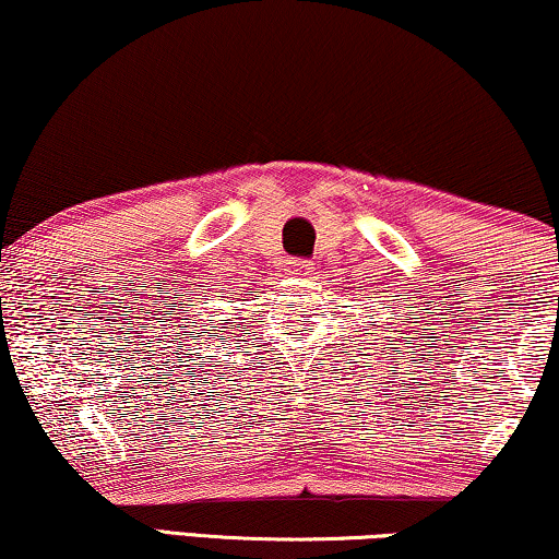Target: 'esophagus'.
<instances>
[{
	"mask_svg": "<svg viewBox=\"0 0 559 559\" xmlns=\"http://www.w3.org/2000/svg\"><path fill=\"white\" fill-rule=\"evenodd\" d=\"M290 273H296V276H311L313 273V263L311 261H304V258H298V261H290L288 263Z\"/></svg>",
	"mask_w": 559,
	"mask_h": 559,
	"instance_id": "1",
	"label": "esophagus"
}]
</instances>
